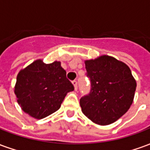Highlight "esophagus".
I'll return each instance as SVG.
<instances>
[{
	"label": "esophagus",
	"instance_id": "1",
	"mask_svg": "<svg viewBox=\"0 0 150 150\" xmlns=\"http://www.w3.org/2000/svg\"><path fill=\"white\" fill-rule=\"evenodd\" d=\"M72 83H73L74 87H75V90H77V88H78V83H77V81L76 80H73Z\"/></svg>",
	"mask_w": 150,
	"mask_h": 150
}]
</instances>
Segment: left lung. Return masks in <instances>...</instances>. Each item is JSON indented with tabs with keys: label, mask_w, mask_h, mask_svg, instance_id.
I'll list each match as a JSON object with an SVG mask.
<instances>
[{
	"label": "left lung",
	"mask_w": 150,
	"mask_h": 150,
	"mask_svg": "<svg viewBox=\"0 0 150 150\" xmlns=\"http://www.w3.org/2000/svg\"><path fill=\"white\" fill-rule=\"evenodd\" d=\"M91 90L80 99L82 112L96 124L107 125L129 110L137 83L125 63L108 55L85 61Z\"/></svg>",
	"instance_id": "obj_1"
}]
</instances>
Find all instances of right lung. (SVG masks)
<instances>
[{
	"label": "right lung",
	"mask_w": 150,
	"mask_h": 150,
	"mask_svg": "<svg viewBox=\"0 0 150 150\" xmlns=\"http://www.w3.org/2000/svg\"><path fill=\"white\" fill-rule=\"evenodd\" d=\"M73 90L60 62L46 64L39 59L18 73L14 92L25 112L42 119L59 110L66 95Z\"/></svg>",
	"instance_id": "1"
}]
</instances>
